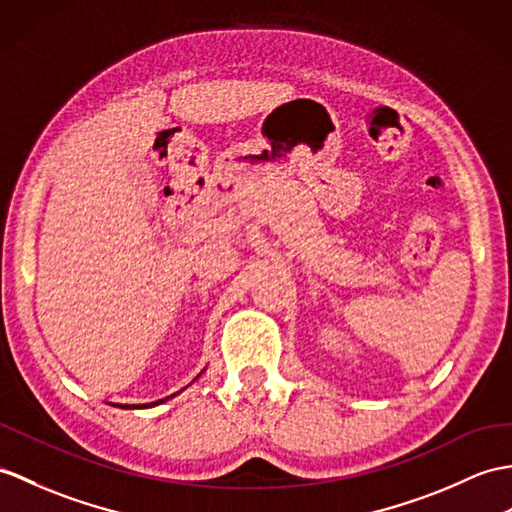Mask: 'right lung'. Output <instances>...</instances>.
<instances>
[{
  "label": "right lung",
  "instance_id": "obj_1",
  "mask_svg": "<svg viewBox=\"0 0 512 512\" xmlns=\"http://www.w3.org/2000/svg\"><path fill=\"white\" fill-rule=\"evenodd\" d=\"M200 375H202V373H200ZM200 375H198V377H200ZM198 377H196V379H198ZM176 395H178V392H176ZM172 397H174V395L165 397V399H159V401H152V403H133V406H128V403H113V406H117V408H126V410H128V408H133V410H135V408H152V406H159V403L168 401V399H172Z\"/></svg>",
  "mask_w": 512,
  "mask_h": 512
}]
</instances>
